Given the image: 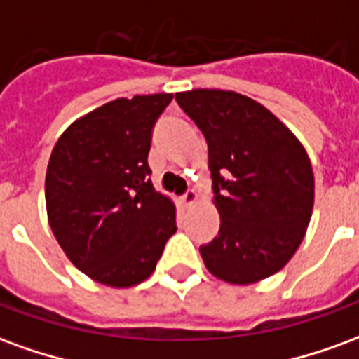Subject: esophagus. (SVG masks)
<instances>
[{
	"label": "esophagus",
	"instance_id": "esophagus-1",
	"mask_svg": "<svg viewBox=\"0 0 359 359\" xmlns=\"http://www.w3.org/2000/svg\"><path fill=\"white\" fill-rule=\"evenodd\" d=\"M182 203H184V208H192L196 202H198V194H196V190H188L187 194L180 198Z\"/></svg>",
	"mask_w": 359,
	"mask_h": 359
}]
</instances>
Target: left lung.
<instances>
[{
	"mask_svg": "<svg viewBox=\"0 0 359 359\" xmlns=\"http://www.w3.org/2000/svg\"><path fill=\"white\" fill-rule=\"evenodd\" d=\"M208 142L213 205L221 226L200 248L213 277L254 285L285 267L313 211V171L306 148L267 107L233 90L175 94Z\"/></svg>",
	"mask_w": 359,
	"mask_h": 359,
	"instance_id": "obj_1",
	"label": "left lung"
}]
</instances>
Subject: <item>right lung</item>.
Returning <instances> with one entry per match:
<instances>
[{
    "instance_id": "right-lung-1",
    "label": "right lung",
    "mask_w": 359,
    "mask_h": 359,
    "mask_svg": "<svg viewBox=\"0 0 359 359\" xmlns=\"http://www.w3.org/2000/svg\"><path fill=\"white\" fill-rule=\"evenodd\" d=\"M172 94L118 97L67 126L46 171V210L71 264L130 288L154 273L177 208L149 182L151 128Z\"/></svg>"
}]
</instances>
